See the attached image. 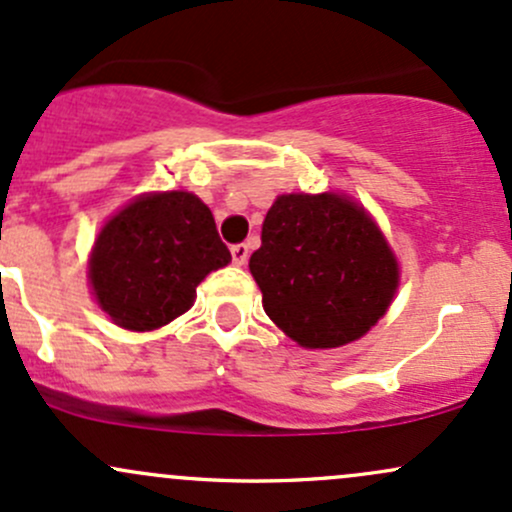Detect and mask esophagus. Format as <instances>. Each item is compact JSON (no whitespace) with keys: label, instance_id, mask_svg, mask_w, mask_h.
I'll return each mask as SVG.
<instances>
[{"label":"esophagus","instance_id":"1","mask_svg":"<svg viewBox=\"0 0 512 512\" xmlns=\"http://www.w3.org/2000/svg\"><path fill=\"white\" fill-rule=\"evenodd\" d=\"M230 255H233L235 265H245L247 257H250V247H247L245 243H238V245L230 247Z\"/></svg>","mask_w":512,"mask_h":512}]
</instances>
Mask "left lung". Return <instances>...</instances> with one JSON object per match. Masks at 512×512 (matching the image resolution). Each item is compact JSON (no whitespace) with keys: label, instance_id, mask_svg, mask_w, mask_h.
Returning <instances> with one entry per match:
<instances>
[{"label":"left lung","instance_id":"8db88e82","mask_svg":"<svg viewBox=\"0 0 512 512\" xmlns=\"http://www.w3.org/2000/svg\"><path fill=\"white\" fill-rule=\"evenodd\" d=\"M250 272L267 316L311 350L362 338L398 286L381 230L338 194L279 196L262 223Z\"/></svg>","mask_w":512,"mask_h":512}]
</instances>
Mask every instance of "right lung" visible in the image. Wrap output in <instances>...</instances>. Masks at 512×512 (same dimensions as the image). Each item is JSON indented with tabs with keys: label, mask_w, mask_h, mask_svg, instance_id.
I'll list each match as a JSON object with an SVG mask.
<instances>
[{
	"label": "right lung",
	"mask_w": 512,
	"mask_h": 512,
	"mask_svg": "<svg viewBox=\"0 0 512 512\" xmlns=\"http://www.w3.org/2000/svg\"><path fill=\"white\" fill-rule=\"evenodd\" d=\"M230 262L209 206L194 194L143 196L94 243L89 279L99 306L128 330H155L194 303L206 274Z\"/></svg>",
	"instance_id": "right-lung-1"
}]
</instances>
